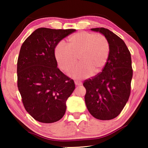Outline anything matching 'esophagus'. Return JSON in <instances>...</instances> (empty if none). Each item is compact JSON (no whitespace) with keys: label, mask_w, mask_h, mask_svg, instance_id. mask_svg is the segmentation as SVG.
<instances>
[{"label":"esophagus","mask_w":148,"mask_h":148,"mask_svg":"<svg viewBox=\"0 0 148 148\" xmlns=\"http://www.w3.org/2000/svg\"><path fill=\"white\" fill-rule=\"evenodd\" d=\"M75 84L76 86H81V85H82V83L80 81H75Z\"/></svg>","instance_id":"obj_1"}]
</instances>
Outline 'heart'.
Segmentation results:
<instances>
[{
  "label": "heart",
  "instance_id": "1",
  "mask_svg": "<svg viewBox=\"0 0 148 148\" xmlns=\"http://www.w3.org/2000/svg\"><path fill=\"white\" fill-rule=\"evenodd\" d=\"M54 52L58 66L65 72L73 67L78 56L80 62L69 75L76 79H85L104 68L110 55V44L104 36L81 32L69 37L68 45L58 42Z\"/></svg>",
  "mask_w": 148,
  "mask_h": 148
}]
</instances>
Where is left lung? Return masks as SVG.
I'll use <instances>...</instances> for the list:
<instances>
[{
  "instance_id": "left-lung-1",
  "label": "left lung",
  "mask_w": 148,
  "mask_h": 148,
  "mask_svg": "<svg viewBox=\"0 0 148 148\" xmlns=\"http://www.w3.org/2000/svg\"><path fill=\"white\" fill-rule=\"evenodd\" d=\"M102 34L110 44V55L102 69L92 79L86 80L85 102L94 118L110 120L120 114L129 100L133 77L130 52L124 41L104 27L92 28Z\"/></svg>"
}]
</instances>
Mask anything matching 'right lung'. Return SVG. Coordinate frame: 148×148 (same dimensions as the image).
Instances as JSON below:
<instances>
[{"instance_id": "obj_1", "label": "right lung", "mask_w": 148, "mask_h": 148, "mask_svg": "<svg viewBox=\"0 0 148 148\" xmlns=\"http://www.w3.org/2000/svg\"><path fill=\"white\" fill-rule=\"evenodd\" d=\"M74 29L41 27L22 44L17 60V86L25 110L44 123L59 121L65 113L66 102L73 92V80L57 68L54 48Z\"/></svg>"}]
</instances>
